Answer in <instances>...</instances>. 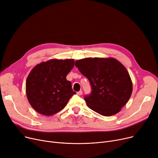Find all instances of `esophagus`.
<instances>
[{"instance_id": "obj_1", "label": "esophagus", "mask_w": 158, "mask_h": 158, "mask_svg": "<svg viewBox=\"0 0 158 158\" xmlns=\"http://www.w3.org/2000/svg\"><path fill=\"white\" fill-rule=\"evenodd\" d=\"M77 94L78 95H81L82 94H83V91L80 90L79 92H77Z\"/></svg>"}]
</instances>
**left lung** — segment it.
<instances>
[{"label":"left lung","instance_id":"left-lung-1","mask_svg":"<svg viewBox=\"0 0 158 158\" xmlns=\"http://www.w3.org/2000/svg\"><path fill=\"white\" fill-rule=\"evenodd\" d=\"M80 72L92 86L86 95L87 106L103 116L121 111L132 92V82L126 68L114 58H85L75 61Z\"/></svg>","mask_w":158,"mask_h":158}]
</instances>
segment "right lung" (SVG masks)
<instances>
[{
  "instance_id": "1",
  "label": "right lung",
  "mask_w": 158,
  "mask_h": 158,
  "mask_svg": "<svg viewBox=\"0 0 158 158\" xmlns=\"http://www.w3.org/2000/svg\"><path fill=\"white\" fill-rule=\"evenodd\" d=\"M70 59H50L37 64L27 77L26 93L31 106L38 113L52 115L63 110L73 95L66 76L74 66Z\"/></svg>"
}]
</instances>
